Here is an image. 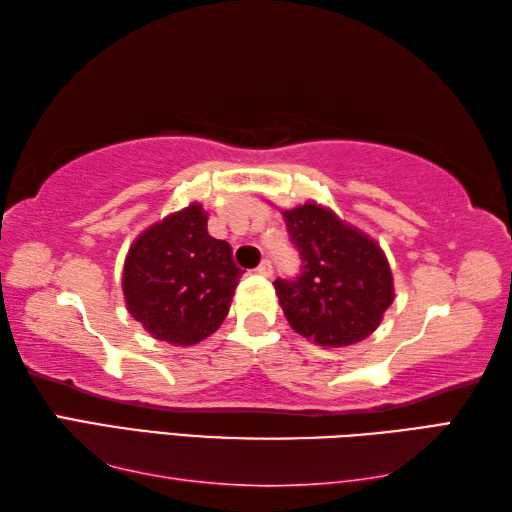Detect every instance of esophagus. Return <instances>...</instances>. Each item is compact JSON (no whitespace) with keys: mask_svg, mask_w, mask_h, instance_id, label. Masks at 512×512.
I'll return each mask as SVG.
<instances>
[{"mask_svg":"<svg viewBox=\"0 0 512 512\" xmlns=\"http://www.w3.org/2000/svg\"><path fill=\"white\" fill-rule=\"evenodd\" d=\"M257 275H262V277H273V264H270L268 259H264V262L257 266Z\"/></svg>","mask_w":512,"mask_h":512,"instance_id":"obj_1","label":"esophagus"}]
</instances>
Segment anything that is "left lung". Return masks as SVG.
Listing matches in <instances>:
<instances>
[{
    "label": "left lung",
    "mask_w": 512,
    "mask_h": 512,
    "mask_svg": "<svg viewBox=\"0 0 512 512\" xmlns=\"http://www.w3.org/2000/svg\"><path fill=\"white\" fill-rule=\"evenodd\" d=\"M301 275L275 290L292 330L321 347L367 339L394 301V277L372 237L317 202L284 211Z\"/></svg>",
    "instance_id": "obj_1"
}]
</instances>
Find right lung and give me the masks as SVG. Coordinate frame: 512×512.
Here are the masks:
<instances>
[{
    "label": "right lung",
    "instance_id": "right-lung-1",
    "mask_svg": "<svg viewBox=\"0 0 512 512\" xmlns=\"http://www.w3.org/2000/svg\"><path fill=\"white\" fill-rule=\"evenodd\" d=\"M206 222L193 202L140 233L125 257L127 310L158 341L200 343L231 308L242 270L231 244L211 237Z\"/></svg>",
    "mask_w": 512,
    "mask_h": 512
}]
</instances>
